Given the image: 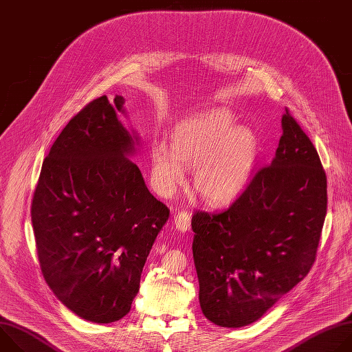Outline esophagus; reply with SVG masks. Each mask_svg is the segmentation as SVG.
Listing matches in <instances>:
<instances>
[{
    "mask_svg": "<svg viewBox=\"0 0 352 352\" xmlns=\"http://www.w3.org/2000/svg\"><path fill=\"white\" fill-rule=\"evenodd\" d=\"M174 226L181 232L188 231L190 226V214L186 212H178V214L174 217Z\"/></svg>",
    "mask_w": 352,
    "mask_h": 352,
    "instance_id": "esophagus-1",
    "label": "esophagus"
}]
</instances>
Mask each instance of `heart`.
Wrapping results in <instances>:
<instances>
[{
  "label": "heart",
  "mask_w": 352,
  "mask_h": 352,
  "mask_svg": "<svg viewBox=\"0 0 352 352\" xmlns=\"http://www.w3.org/2000/svg\"><path fill=\"white\" fill-rule=\"evenodd\" d=\"M258 133L238 125L223 107L182 120L171 133V144L155 140L150 147L152 175L162 193H171L185 181V167L193 169V188L206 204L232 202L248 186L258 166Z\"/></svg>",
  "instance_id": "heart-1"
}]
</instances>
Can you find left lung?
Instances as JSON below:
<instances>
[{
	"mask_svg": "<svg viewBox=\"0 0 352 352\" xmlns=\"http://www.w3.org/2000/svg\"><path fill=\"white\" fill-rule=\"evenodd\" d=\"M270 166L224 212L192 217L204 315L221 327L261 319L309 273L326 212L327 179L311 139L288 111Z\"/></svg>",
	"mask_w": 352,
	"mask_h": 352,
	"instance_id": "obj_1",
	"label": "left lung"
}]
</instances>
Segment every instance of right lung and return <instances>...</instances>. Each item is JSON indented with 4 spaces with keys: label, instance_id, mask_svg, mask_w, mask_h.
Masks as SVG:
<instances>
[{
    "label": "right lung",
    "instance_id": "right-lung-1",
    "mask_svg": "<svg viewBox=\"0 0 352 352\" xmlns=\"http://www.w3.org/2000/svg\"><path fill=\"white\" fill-rule=\"evenodd\" d=\"M125 98L102 96L63 129L44 159L32 204L43 276L61 302L93 323L122 319L170 210L148 192L129 159Z\"/></svg>",
    "mask_w": 352,
    "mask_h": 352
}]
</instances>
